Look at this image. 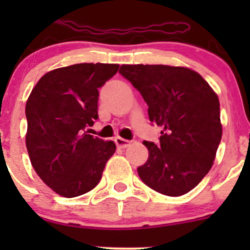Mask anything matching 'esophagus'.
<instances>
[{
	"instance_id": "obj_1",
	"label": "esophagus",
	"mask_w": 250,
	"mask_h": 250,
	"mask_svg": "<svg viewBox=\"0 0 250 250\" xmlns=\"http://www.w3.org/2000/svg\"><path fill=\"white\" fill-rule=\"evenodd\" d=\"M115 143H116V145L118 146V147L125 148V147H127V146H129L130 141L127 140V139H123V138L117 137V138H115Z\"/></svg>"
}]
</instances>
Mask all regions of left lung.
I'll return each instance as SVG.
<instances>
[{"label": "left lung", "instance_id": "8db88e82", "mask_svg": "<svg viewBox=\"0 0 250 250\" xmlns=\"http://www.w3.org/2000/svg\"><path fill=\"white\" fill-rule=\"evenodd\" d=\"M121 75L139 90L160 144L138 168L144 184L166 196H181L201 183L213 166L223 135L220 104L206 80L190 69L168 65H122Z\"/></svg>", "mask_w": 250, "mask_h": 250}]
</instances>
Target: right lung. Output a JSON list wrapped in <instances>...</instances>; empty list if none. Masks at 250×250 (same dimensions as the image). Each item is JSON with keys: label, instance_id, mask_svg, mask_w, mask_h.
Masks as SVG:
<instances>
[{"label": "right lung", "instance_id": "right-lung-1", "mask_svg": "<svg viewBox=\"0 0 250 250\" xmlns=\"http://www.w3.org/2000/svg\"><path fill=\"white\" fill-rule=\"evenodd\" d=\"M117 64H75L47 72L25 107L26 148L35 172L60 196L93 190L115 153L113 141L87 134L98 116L99 88L116 75Z\"/></svg>", "mask_w": 250, "mask_h": 250}]
</instances>
